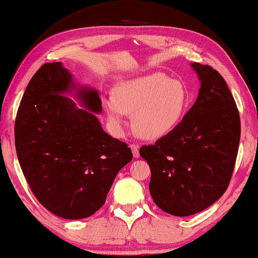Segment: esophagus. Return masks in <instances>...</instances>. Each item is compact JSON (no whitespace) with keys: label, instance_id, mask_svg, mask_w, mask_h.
Listing matches in <instances>:
<instances>
[{"label":"esophagus","instance_id":"1","mask_svg":"<svg viewBox=\"0 0 258 258\" xmlns=\"http://www.w3.org/2000/svg\"><path fill=\"white\" fill-rule=\"evenodd\" d=\"M131 149H132V152L134 158H139L140 156V146L138 144H131Z\"/></svg>","mask_w":258,"mask_h":258}]
</instances>
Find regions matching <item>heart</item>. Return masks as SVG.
<instances>
[{"instance_id": "obj_1", "label": "heart", "mask_w": 258, "mask_h": 258, "mask_svg": "<svg viewBox=\"0 0 258 258\" xmlns=\"http://www.w3.org/2000/svg\"><path fill=\"white\" fill-rule=\"evenodd\" d=\"M186 103L188 96L182 84L153 73L119 82L104 105L116 127L125 123L126 115L134 114L135 133L145 140H158L178 126Z\"/></svg>"}]
</instances>
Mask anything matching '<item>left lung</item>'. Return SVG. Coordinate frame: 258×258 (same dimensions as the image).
I'll list each match as a JSON object with an SVG mask.
<instances>
[{
	"mask_svg": "<svg viewBox=\"0 0 258 258\" xmlns=\"http://www.w3.org/2000/svg\"><path fill=\"white\" fill-rule=\"evenodd\" d=\"M201 87L181 123L140 154L151 169L150 194L170 215H195L228 188L240 140V118L225 79L208 64H191Z\"/></svg>",
	"mask_w": 258,
	"mask_h": 258,
	"instance_id": "1",
	"label": "left lung"
}]
</instances>
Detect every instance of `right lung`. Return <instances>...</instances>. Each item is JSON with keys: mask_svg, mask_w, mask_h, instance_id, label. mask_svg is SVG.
<instances>
[{"mask_svg": "<svg viewBox=\"0 0 258 258\" xmlns=\"http://www.w3.org/2000/svg\"><path fill=\"white\" fill-rule=\"evenodd\" d=\"M73 90L86 110L63 95ZM102 109L97 90L77 89L61 62L44 63L20 103L14 126L19 163L39 203L61 218L94 215L133 159L127 144L102 128L94 114Z\"/></svg>", "mask_w": 258, "mask_h": 258, "instance_id": "right-lung-1", "label": "right lung"}]
</instances>
